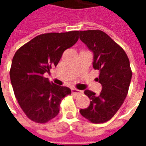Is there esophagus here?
Masks as SVG:
<instances>
[{
	"instance_id": "1",
	"label": "esophagus",
	"mask_w": 146,
	"mask_h": 146,
	"mask_svg": "<svg viewBox=\"0 0 146 146\" xmlns=\"http://www.w3.org/2000/svg\"><path fill=\"white\" fill-rule=\"evenodd\" d=\"M82 92H80V90H77V89H75V88H73L72 89V94L74 95H80Z\"/></svg>"
}]
</instances>
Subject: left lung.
Listing matches in <instances>:
<instances>
[{
  "label": "left lung",
  "instance_id": "8db88e82",
  "mask_svg": "<svg viewBox=\"0 0 146 146\" xmlns=\"http://www.w3.org/2000/svg\"><path fill=\"white\" fill-rule=\"evenodd\" d=\"M80 39L93 52V68L99 71L96 80L102 84L99 95L90 90L84 94L90 106L80 113L93 123L110 120L124 102L128 92L132 72L124 50L102 30L80 31Z\"/></svg>",
  "mask_w": 146,
  "mask_h": 146
}]
</instances>
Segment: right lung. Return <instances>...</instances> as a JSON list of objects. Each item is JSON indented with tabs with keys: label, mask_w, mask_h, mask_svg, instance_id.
Listing matches in <instances>:
<instances>
[{
	"label": "right lung",
	"mask_w": 146,
	"mask_h": 146,
	"mask_svg": "<svg viewBox=\"0 0 146 146\" xmlns=\"http://www.w3.org/2000/svg\"><path fill=\"white\" fill-rule=\"evenodd\" d=\"M79 31L48 33L23 45L12 58L10 78L15 98L27 117L45 123L57 116L62 100L71 94L67 87L44 76L56 66L65 50L78 40Z\"/></svg>",
	"instance_id": "obj_1"
}]
</instances>
